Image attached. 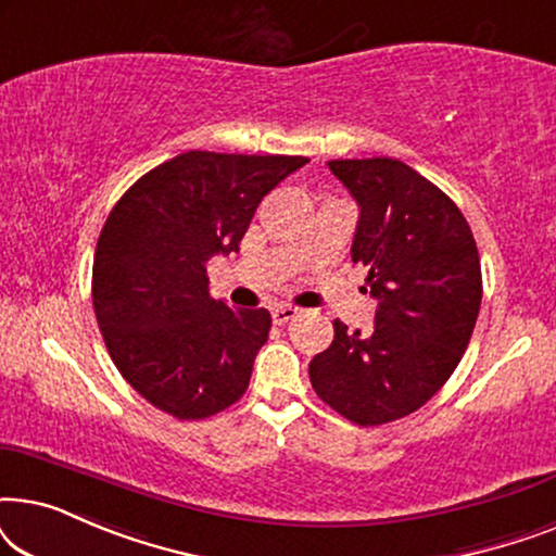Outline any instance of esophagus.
Segmentation results:
<instances>
[{
  "label": "esophagus",
  "mask_w": 556,
  "mask_h": 556,
  "mask_svg": "<svg viewBox=\"0 0 556 556\" xmlns=\"http://www.w3.org/2000/svg\"><path fill=\"white\" fill-rule=\"evenodd\" d=\"M270 316H273V324L283 326V324L293 321V318L299 316V308H293V306H276V308L270 311Z\"/></svg>",
  "instance_id": "esophagus-1"
}]
</instances>
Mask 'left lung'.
I'll return each instance as SVG.
<instances>
[{
  "instance_id": "left-lung-1",
  "label": "left lung",
  "mask_w": 556,
  "mask_h": 556,
  "mask_svg": "<svg viewBox=\"0 0 556 556\" xmlns=\"http://www.w3.org/2000/svg\"><path fill=\"white\" fill-rule=\"evenodd\" d=\"M359 204L352 261L367 265L375 329L333 321V341L308 364L326 405L362 428L420 409L466 352L481 308L473 232L445 192L397 159H333Z\"/></svg>"
}]
</instances>
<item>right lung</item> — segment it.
Returning <instances> with one entry per match:
<instances>
[{
  "instance_id": "1",
  "label": "right lung",
  "mask_w": 556,
  "mask_h": 556,
  "mask_svg": "<svg viewBox=\"0 0 556 556\" xmlns=\"http://www.w3.org/2000/svg\"><path fill=\"white\" fill-rule=\"evenodd\" d=\"M306 156L185 151L116 202L93 257V308L121 377L162 413L204 420L248 390L265 308L210 295L207 261L238 253L263 197Z\"/></svg>"
}]
</instances>
